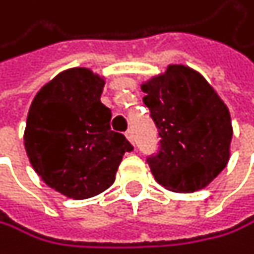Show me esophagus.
<instances>
[{"label":"esophagus","instance_id":"esophagus-1","mask_svg":"<svg viewBox=\"0 0 254 254\" xmlns=\"http://www.w3.org/2000/svg\"><path fill=\"white\" fill-rule=\"evenodd\" d=\"M125 135H126V139H128L131 143H134V135H132V131H131V129L126 131V132H125Z\"/></svg>","mask_w":254,"mask_h":254}]
</instances>
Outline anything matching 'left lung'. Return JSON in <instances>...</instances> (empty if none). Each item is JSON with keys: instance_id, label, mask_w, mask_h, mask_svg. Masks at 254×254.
Here are the masks:
<instances>
[{"instance_id": "left-lung-1", "label": "left lung", "mask_w": 254, "mask_h": 254, "mask_svg": "<svg viewBox=\"0 0 254 254\" xmlns=\"http://www.w3.org/2000/svg\"><path fill=\"white\" fill-rule=\"evenodd\" d=\"M140 89L161 137L159 153L148 158L154 180L178 193L204 189L230 161L226 104L198 71L181 64L169 65Z\"/></svg>"}]
</instances>
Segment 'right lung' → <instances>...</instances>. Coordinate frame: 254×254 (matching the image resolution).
<instances>
[{
    "label": "right lung",
    "mask_w": 254,
    "mask_h": 254,
    "mask_svg": "<svg viewBox=\"0 0 254 254\" xmlns=\"http://www.w3.org/2000/svg\"><path fill=\"white\" fill-rule=\"evenodd\" d=\"M104 84L90 68H68L31 103L24 150L42 181L67 198L85 200L109 189L123 154L132 150L111 129V109L100 100Z\"/></svg>",
    "instance_id": "right-lung-1"
}]
</instances>
